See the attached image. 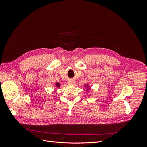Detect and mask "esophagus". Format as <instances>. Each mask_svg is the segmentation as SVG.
I'll use <instances>...</instances> for the list:
<instances>
[{"instance_id":"34e87169","label":"esophagus","mask_w":147,"mask_h":147,"mask_svg":"<svg viewBox=\"0 0 147 147\" xmlns=\"http://www.w3.org/2000/svg\"><path fill=\"white\" fill-rule=\"evenodd\" d=\"M68 83L69 84H71V85H74V84H75V82L74 80H69L68 82Z\"/></svg>"}]
</instances>
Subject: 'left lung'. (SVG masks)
<instances>
[{"label": "left lung", "instance_id": "8db88e82", "mask_svg": "<svg viewBox=\"0 0 147 147\" xmlns=\"http://www.w3.org/2000/svg\"><path fill=\"white\" fill-rule=\"evenodd\" d=\"M85 88H86V91L88 92L89 91V90H90V86L88 85V84H85Z\"/></svg>", "mask_w": 147, "mask_h": 147}]
</instances>
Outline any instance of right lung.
Returning a JSON list of instances; mask_svg holds the SVG:
<instances>
[{
	"instance_id": "1",
	"label": "right lung",
	"mask_w": 147,
	"mask_h": 147,
	"mask_svg": "<svg viewBox=\"0 0 147 147\" xmlns=\"http://www.w3.org/2000/svg\"><path fill=\"white\" fill-rule=\"evenodd\" d=\"M55 87H56L57 88H59L60 87V83H56V84H55Z\"/></svg>"
}]
</instances>
